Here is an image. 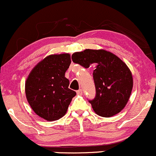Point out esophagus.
<instances>
[{
    "mask_svg": "<svg viewBox=\"0 0 156 156\" xmlns=\"http://www.w3.org/2000/svg\"><path fill=\"white\" fill-rule=\"evenodd\" d=\"M76 93H77L78 94H83V90L79 89V90H77V91H76Z\"/></svg>",
    "mask_w": 156,
    "mask_h": 156,
    "instance_id": "esophagus-1",
    "label": "esophagus"
}]
</instances>
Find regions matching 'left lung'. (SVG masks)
Wrapping results in <instances>:
<instances>
[{"instance_id": "obj_1", "label": "left lung", "mask_w": 156, "mask_h": 156, "mask_svg": "<svg viewBox=\"0 0 156 156\" xmlns=\"http://www.w3.org/2000/svg\"><path fill=\"white\" fill-rule=\"evenodd\" d=\"M72 61L85 68L95 67L93 79L96 94L89 101L102 117L119 113L128 101L133 88V78L128 66L116 55L104 49H86L72 55Z\"/></svg>"}]
</instances>
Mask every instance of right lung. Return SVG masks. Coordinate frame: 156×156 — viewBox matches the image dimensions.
I'll use <instances>...</instances> for the list:
<instances>
[{
    "mask_svg": "<svg viewBox=\"0 0 156 156\" xmlns=\"http://www.w3.org/2000/svg\"><path fill=\"white\" fill-rule=\"evenodd\" d=\"M70 63L69 54L51 55L34 67L27 79V100L34 113L47 121L64 116L76 95L65 76Z\"/></svg>",
    "mask_w": 156,
    "mask_h": 156,
    "instance_id": "right-lung-1",
    "label": "right lung"
}]
</instances>
